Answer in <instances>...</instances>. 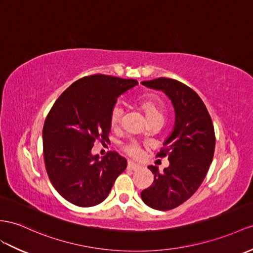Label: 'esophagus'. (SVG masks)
I'll use <instances>...</instances> for the list:
<instances>
[{"mask_svg":"<svg viewBox=\"0 0 253 253\" xmlns=\"http://www.w3.org/2000/svg\"><path fill=\"white\" fill-rule=\"evenodd\" d=\"M127 169H131V170H138L140 169V166L138 164H135L134 162L128 161L127 163Z\"/></svg>","mask_w":253,"mask_h":253,"instance_id":"obj_1","label":"esophagus"}]
</instances>
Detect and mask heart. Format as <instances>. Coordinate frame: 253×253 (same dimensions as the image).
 Masks as SVG:
<instances>
[{
	"label": "heart",
	"instance_id": "obj_1",
	"mask_svg": "<svg viewBox=\"0 0 253 253\" xmlns=\"http://www.w3.org/2000/svg\"><path fill=\"white\" fill-rule=\"evenodd\" d=\"M140 108L146 116L148 122L151 120H164V105L162 101L159 97L150 96L143 98L139 102ZM125 109L121 104H116L112 109V114H110V123L113 126H117L120 123ZM126 150L128 155L133 157H137L140 152L139 147L136 144H128L126 147Z\"/></svg>",
	"mask_w": 253,
	"mask_h": 253
}]
</instances>
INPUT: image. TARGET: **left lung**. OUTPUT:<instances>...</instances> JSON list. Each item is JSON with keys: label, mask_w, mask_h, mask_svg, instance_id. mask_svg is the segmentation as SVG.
Instances as JSON below:
<instances>
[{"label": "left lung", "mask_w": 253, "mask_h": 253, "mask_svg": "<svg viewBox=\"0 0 253 253\" xmlns=\"http://www.w3.org/2000/svg\"><path fill=\"white\" fill-rule=\"evenodd\" d=\"M141 84L162 91L174 108L173 130L158 153L161 158L169 156V166L162 173L156 166H148L155 180L140 194L147 206L169 211L191 198L204 180L214 152L213 125L205 104L188 85L163 77Z\"/></svg>", "instance_id": "left-lung-1"}]
</instances>
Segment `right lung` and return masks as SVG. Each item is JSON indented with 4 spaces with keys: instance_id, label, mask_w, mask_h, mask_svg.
Masks as SVG:
<instances>
[{
    "instance_id": "add662e5",
    "label": "right lung",
    "mask_w": 253,
    "mask_h": 253,
    "mask_svg": "<svg viewBox=\"0 0 253 253\" xmlns=\"http://www.w3.org/2000/svg\"><path fill=\"white\" fill-rule=\"evenodd\" d=\"M136 84L134 79L107 75L84 77L72 84L49 112L42 127L46 170L54 189L72 204H100L126 169L119 153L100 159L91 150L96 139H107L118 97Z\"/></svg>"
}]
</instances>
